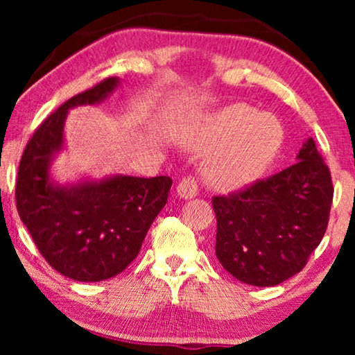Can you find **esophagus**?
<instances>
[{"instance_id": "esophagus-1", "label": "esophagus", "mask_w": 355, "mask_h": 355, "mask_svg": "<svg viewBox=\"0 0 355 355\" xmlns=\"http://www.w3.org/2000/svg\"><path fill=\"white\" fill-rule=\"evenodd\" d=\"M198 192V182L196 176H189L182 178V181L178 184V196L182 197V198H192L196 197Z\"/></svg>"}]
</instances>
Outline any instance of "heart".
<instances>
[{"label":"heart","instance_id":"heart-1","mask_svg":"<svg viewBox=\"0 0 355 355\" xmlns=\"http://www.w3.org/2000/svg\"><path fill=\"white\" fill-rule=\"evenodd\" d=\"M283 128L273 116L236 103L215 116L198 147L218 148L205 166L215 186L242 189L268 171L283 147Z\"/></svg>","mask_w":355,"mask_h":355}]
</instances>
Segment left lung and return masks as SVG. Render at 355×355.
<instances>
[{"label": "left lung", "instance_id": "left-lung-1", "mask_svg": "<svg viewBox=\"0 0 355 355\" xmlns=\"http://www.w3.org/2000/svg\"><path fill=\"white\" fill-rule=\"evenodd\" d=\"M299 162L211 198L215 252L242 283L268 288L297 275L322 242L333 202L331 173L310 137Z\"/></svg>", "mask_w": 355, "mask_h": 355}]
</instances>
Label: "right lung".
Here are the masks:
<instances>
[{
    "label": "right lung",
    "mask_w": 355,
    "mask_h": 355,
    "mask_svg": "<svg viewBox=\"0 0 355 355\" xmlns=\"http://www.w3.org/2000/svg\"><path fill=\"white\" fill-rule=\"evenodd\" d=\"M116 85L108 77L53 111L27 142L17 171V211L38 252L58 273L84 283L113 278L139 255L173 184L168 176H113L72 187L50 182L67 110L98 103Z\"/></svg>",
    "instance_id": "add662e5"
}]
</instances>
